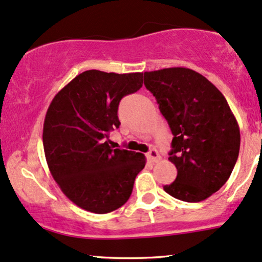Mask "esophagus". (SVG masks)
<instances>
[{"label": "esophagus", "mask_w": 262, "mask_h": 262, "mask_svg": "<svg viewBox=\"0 0 262 262\" xmlns=\"http://www.w3.org/2000/svg\"><path fill=\"white\" fill-rule=\"evenodd\" d=\"M147 159L150 161V163H158L161 159L160 154L158 153L157 149H150L147 154Z\"/></svg>", "instance_id": "obj_1"}]
</instances>
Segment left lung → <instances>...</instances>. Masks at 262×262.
Segmentation results:
<instances>
[{"instance_id":"8db88e82","label":"left lung","mask_w":262,"mask_h":262,"mask_svg":"<svg viewBox=\"0 0 262 262\" xmlns=\"http://www.w3.org/2000/svg\"><path fill=\"white\" fill-rule=\"evenodd\" d=\"M173 138L169 160L177 177L164 190L188 203L205 200L230 179L241 147L239 126L224 95L188 68L144 73Z\"/></svg>"}]
</instances>
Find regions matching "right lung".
<instances>
[{
  "mask_svg": "<svg viewBox=\"0 0 262 262\" xmlns=\"http://www.w3.org/2000/svg\"><path fill=\"white\" fill-rule=\"evenodd\" d=\"M142 85L143 73L86 70L64 86L48 106L42 134L48 169L79 208L106 214L130 198L146 157L113 149L108 138L120 126L121 98Z\"/></svg>",
  "mask_w": 262,
  "mask_h": 262,
  "instance_id": "obj_1",
  "label": "right lung"
}]
</instances>
